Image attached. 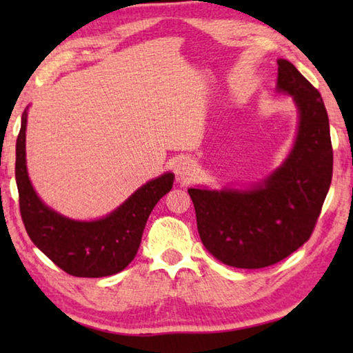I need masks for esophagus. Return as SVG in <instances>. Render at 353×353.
Masks as SVG:
<instances>
[{
    "label": "esophagus",
    "mask_w": 353,
    "mask_h": 353,
    "mask_svg": "<svg viewBox=\"0 0 353 353\" xmlns=\"http://www.w3.org/2000/svg\"><path fill=\"white\" fill-rule=\"evenodd\" d=\"M194 171L196 170H194L193 162H191V160L187 159V157H181L174 165L176 176H177L179 181H182V182L190 181V179L194 176Z\"/></svg>",
    "instance_id": "1"
}]
</instances>
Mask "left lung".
Listing matches in <instances>:
<instances>
[{"label":"left lung","instance_id":"left-lung-1","mask_svg":"<svg viewBox=\"0 0 353 353\" xmlns=\"http://www.w3.org/2000/svg\"><path fill=\"white\" fill-rule=\"evenodd\" d=\"M277 88L294 97L299 130L280 168L238 191L190 188L201 241L219 261L243 270L276 265L307 243L332 183L333 149L321 93L280 59Z\"/></svg>","mask_w":353,"mask_h":353}]
</instances>
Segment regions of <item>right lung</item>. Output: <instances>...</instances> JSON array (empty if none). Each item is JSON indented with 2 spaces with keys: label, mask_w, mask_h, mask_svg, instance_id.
<instances>
[{
  "label": "right lung",
  "mask_w": 353,
  "mask_h": 353,
  "mask_svg": "<svg viewBox=\"0 0 353 353\" xmlns=\"http://www.w3.org/2000/svg\"><path fill=\"white\" fill-rule=\"evenodd\" d=\"M25 139L26 112L17 139L15 179L21 219L32 243L70 276L105 277L123 271L134 260L149 214L172 188L174 176L166 172L143 185L109 216L81 223L57 214L35 194L26 171Z\"/></svg>",
  "instance_id": "add662e5"
}]
</instances>
